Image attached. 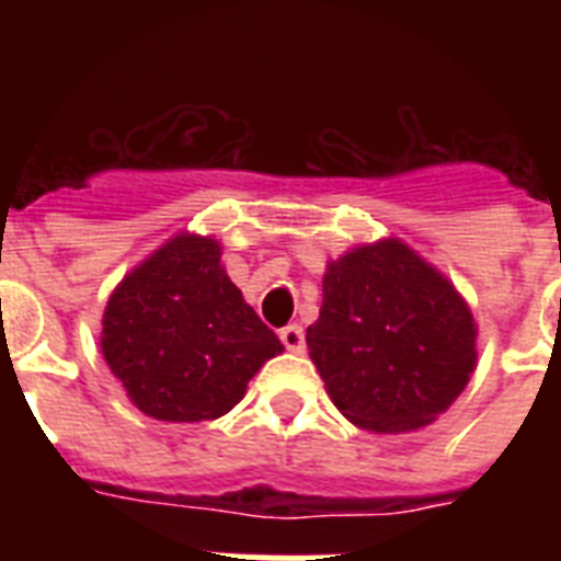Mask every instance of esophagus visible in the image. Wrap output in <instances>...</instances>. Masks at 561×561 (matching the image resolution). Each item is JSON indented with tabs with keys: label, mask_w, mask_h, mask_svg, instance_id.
<instances>
[{
	"label": "esophagus",
	"mask_w": 561,
	"mask_h": 561,
	"mask_svg": "<svg viewBox=\"0 0 561 561\" xmlns=\"http://www.w3.org/2000/svg\"><path fill=\"white\" fill-rule=\"evenodd\" d=\"M279 341H282V346H285V350H288V352H302V350H306V332H302V325H297V323L285 325V329H282V332H279Z\"/></svg>",
	"instance_id": "1"
}]
</instances>
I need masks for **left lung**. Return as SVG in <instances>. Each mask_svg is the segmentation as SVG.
Here are the masks:
<instances>
[{
	"instance_id": "8db88e82",
	"label": "left lung",
	"mask_w": 561,
	"mask_h": 561,
	"mask_svg": "<svg viewBox=\"0 0 561 561\" xmlns=\"http://www.w3.org/2000/svg\"><path fill=\"white\" fill-rule=\"evenodd\" d=\"M474 337L460 294L413 250L378 241L329 264L306 343L343 416L404 434L451 408L474 369Z\"/></svg>"
}]
</instances>
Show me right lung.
<instances>
[{
	"label": "right lung",
	"mask_w": 561,
	"mask_h": 561,
	"mask_svg": "<svg viewBox=\"0 0 561 561\" xmlns=\"http://www.w3.org/2000/svg\"><path fill=\"white\" fill-rule=\"evenodd\" d=\"M101 350L142 413L206 422L236 408L282 343L229 282L218 241L178 236L113 290Z\"/></svg>",
	"instance_id": "1"
}]
</instances>
